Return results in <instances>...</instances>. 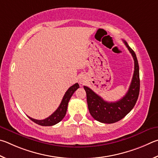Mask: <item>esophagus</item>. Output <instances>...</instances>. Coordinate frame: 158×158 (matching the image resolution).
I'll list each match as a JSON object with an SVG mask.
<instances>
[{
  "mask_svg": "<svg viewBox=\"0 0 158 158\" xmlns=\"http://www.w3.org/2000/svg\"><path fill=\"white\" fill-rule=\"evenodd\" d=\"M80 83H81V84H84V81H83V80H81V81H80Z\"/></svg>",
  "mask_w": 158,
  "mask_h": 158,
  "instance_id": "34e87169",
  "label": "esophagus"
}]
</instances>
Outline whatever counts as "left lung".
<instances>
[{
    "label": "left lung",
    "mask_w": 158,
    "mask_h": 158,
    "mask_svg": "<svg viewBox=\"0 0 158 158\" xmlns=\"http://www.w3.org/2000/svg\"><path fill=\"white\" fill-rule=\"evenodd\" d=\"M123 41L131 53L135 62L133 76L126 95L117 102H107L90 88L84 86L87 94V106L90 114L94 119L101 123H113L122 119L133 108L139 96V69L136 54L125 40Z\"/></svg>",
    "instance_id": "left-lung-1"
}]
</instances>
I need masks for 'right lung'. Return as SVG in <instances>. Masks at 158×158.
I'll return each instance as SVG.
<instances>
[{"label": "right lung", "mask_w": 158, "mask_h": 158, "mask_svg": "<svg viewBox=\"0 0 158 158\" xmlns=\"http://www.w3.org/2000/svg\"><path fill=\"white\" fill-rule=\"evenodd\" d=\"M78 83L74 84L73 86L69 87L68 90L66 92L64 96L60 106L58 107V108L55 110L51 116H49L48 118H46L45 119L43 120L35 119V118H32L30 117H28V118H30L33 122L42 126H51L55 125V124H57V123H59L60 121H62L63 119V118L64 117L66 113V110H67L69 101L70 100L71 97L72 95L73 94L75 91L77 89H78Z\"/></svg>", "instance_id": "add662e5"}]
</instances>
